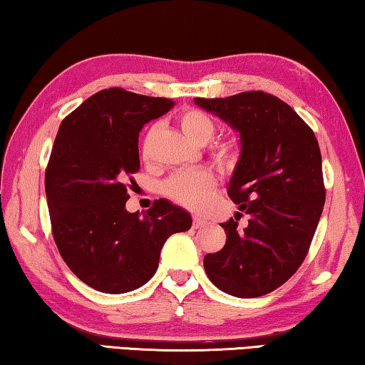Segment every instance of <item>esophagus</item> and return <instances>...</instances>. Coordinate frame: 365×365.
<instances>
[{
	"mask_svg": "<svg viewBox=\"0 0 365 365\" xmlns=\"http://www.w3.org/2000/svg\"><path fill=\"white\" fill-rule=\"evenodd\" d=\"M206 225H207V221H205L203 217L193 216V227L195 229H203V227H206Z\"/></svg>",
	"mask_w": 365,
	"mask_h": 365,
	"instance_id": "esophagus-1",
	"label": "esophagus"
}]
</instances>
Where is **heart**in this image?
Masks as SVG:
<instances>
[{"label":"heart","instance_id":"b5f03b06","mask_svg":"<svg viewBox=\"0 0 365 365\" xmlns=\"http://www.w3.org/2000/svg\"><path fill=\"white\" fill-rule=\"evenodd\" d=\"M178 125L185 136L198 144L210 141L216 131V125L210 115L196 108L183 110L178 115ZM212 158L217 165L230 167L235 160L234 144L227 141L217 143L212 148ZM214 187H216V180L210 170L193 169L170 177L164 185V192L175 203L187 206L190 210H200L207 203Z\"/></svg>","mask_w":365,"mask_h":365}]
</instances>
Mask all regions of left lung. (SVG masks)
I'll list each match as a JSON object with an SVG mask.
<instances>
[{"label": "left lung", "mask_w": 365, "mask_h": 365, "mask_svg": "<svg viewBox=\"0 0 365 365\" xmlns=\"http://www.w3.org/2000/svg\"><path fill=\"white\" fill-rule=\"evenodd\" d=\"M240 136V155L227 185L248 214L221 224L222 250L207 253L205 271L222 292L250 299L273 292L302 264L325 205L322 154L310 126L263 91L193 101Z\"/></svg>", "instance_id": "left-lung-1"}]
</instances>
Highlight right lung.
Masks as SVG:
<instances>
[{"label":"right lung","mask_w":365,"mask_h":365,"mask_svg":"<svg viewBox=\"0 0 365 365\" xmlns=\"http://www.w3.org/2000/svg\"><path fill=\"white\" fill-rule=\"evenodd\" d=\"M173 107L170 99L120 88L91 96L61 121L45 172V193L58 252L92 289L135 291L151 279L172 234L192 216L169 200L148 212L126 211V182L140 170L143 126Z\"/></svg>","instance_id":"obj_1"}]
</instances>
